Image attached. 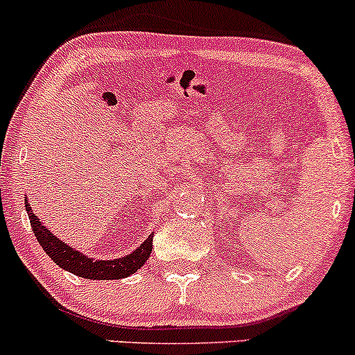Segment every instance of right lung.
<instances>
[{
  "instance_id": "1",
  "label": "right lung",
  "mask_w": 355,
  "mask_h": 355,
  "mask_svg": "<svg viewBox=\"0 0 355 355\" xmlns=\"http://www.w3.org/2000/svg\"><path fill=\"white\" fill-rule=\"evenodd\" d=\"M25 207H26V212H28L33 234L37 237L38 243H40V246L44 248V251L49 254V258L55 264H58L60 268H64L65 271L73 272V275L80 276V278H85V279L126 278V276L133 275V272L138 271L139 268L146 263V259L150 258L151 249H153V234H150L141 246L136 249V251L131 252V254L124 256V258L109 259V261L87 258V256H84L83 252L76 251L73 248H70L65 243H62L57 236H53L52 232L42 224L40 219L35 216L26 198H25Z\"/></svg>"
}]
</instances>
